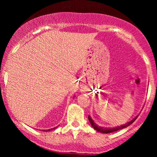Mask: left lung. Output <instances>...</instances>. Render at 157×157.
Wrapping results in <instances>:
<instances>
[{"instance_id": "8db88e82", "label": "left lung", "mask_w": 157, "mask_h": 157, "mask_svg": "<svg viewBox=\"0 0 157 157\" xmlns=\"http://www.w3.org/2000/svg\"><path fill=\"white\" fill-rule=\"evenodd\" d=\"M137 117H138V116H136V117H134L132 120H131V121L127 122V123L125 124V125H122L121 126H118V127H116V128H103V127H100V126H98L96 123H94V122L92 119L91 118V117L90 116H89V120L90 123H91V126H92V127L96 131H99V132H101V133H105V134H109V133L114 132V131H117L118 130H120V129L128 127V126L131 125V124H132L133 122H134L135 120H136V118Z\"/></svg>"}]
</instances>
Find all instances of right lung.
Returning <instances> with one entry per match:
<instances>
[{
    "label": "right lung",
    "mask_w": 157,
    "mask_h": 157,
    "mask_svg": "<svg viewBox=\"0 0 157 157\" xmlns=\"http://www.w3.org/2000/svg\"><path fill=\"white\" fill-rule=\"evenodd\" d=\"M57 127H55V128H51V129H48V130H45V131H51V130H54V129H55Z\"/></svg>",
    "instance_id": "1"
}]
</instances>
